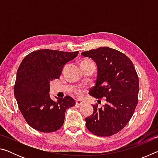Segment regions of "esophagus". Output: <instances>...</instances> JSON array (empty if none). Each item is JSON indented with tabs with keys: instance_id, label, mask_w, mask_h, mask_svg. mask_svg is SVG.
I'll return each instance as SVG.
<instances>
[{
	"instance_id": "esophagus-1",
	"label": "esophagus",
	"mask_w": 158,
	"mask_h": 158,
	"mask_svg": "<svg viewBox=\"0 0 158 158\" xmlns=\"http://www.w3.org/2000/svg\"><path fill=\"white\" fill-rule=\"evenodd\" d=\"M76 104L77 105H83V104H84V102L80 100H76Z\"/></svg>"
}]
</instances>
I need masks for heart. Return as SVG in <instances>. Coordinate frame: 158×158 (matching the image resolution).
Segmentation results:
<instances>
[{
  "mask_svg": "<svg viewBox=\"0 0 158 158\" xmlns=\"http://www.w3.org/2000/svg\"><path fill=\"white\" fill-rule=\"evenodd\" d=\"M81 90H78V91H77V93H78V94L79 95H80V94H81Z\"/></svg>",
  "mask_w": 158,
  "mask_h": 158,
  "instance_id": "b5f03b06",
  "label": "heart"
}]
</instances>
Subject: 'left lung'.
<instances>
[{
    "label": "left lung",
    "mask_w": 158,
    "mask_h": 158,
    "mask_svg": "<svg viewBox=\"0 0 158 158\" xmlns=\"http://www.w3.org/2000/svg\"><path fill=\"white\" fill-rule=\"evenodd\" d=\"M97 65L95 85L89 94L106 98L102 107L93 105V113L85 118V126L93 135L109 137L120 132L130 121L138 103L139 78L131 60L124 53L109 47L82 52Z\"/></svg>",
    "instance_id": "left-lung-1"
}]
</instances>
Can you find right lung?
<instances>
[{
  "label": "right lung",
  "mask_w": 158,
  "mask_h": 158,
  "mask_svg": "<svg viewBox=\"0 0 158 158\" xmlns=\"http://www.w3.org/2000/svg\"><path fill=\"white\" fill-rule=\"evenodd\" d=\"M79 52L40 49L28 54L17 69L14 94L20 111L31 127L42 132H53L63 126L68 109L75 105L69 96L52 100L50 82L59 79L65 64Z\"/></svg>",
  "instance_id": "right-lung-1"
}]
</instances>
